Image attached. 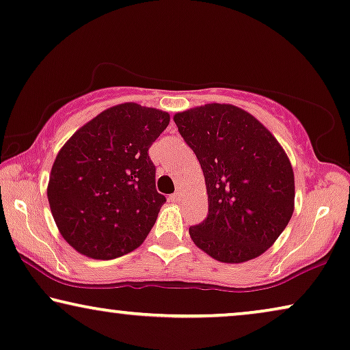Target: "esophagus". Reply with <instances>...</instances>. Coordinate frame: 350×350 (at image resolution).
<instances>
[{
  "instance_id": "obj_1",
  "label": "esophagus",
  "mask_w": 350,
  "mask_h": 350,
  "mask_svg": "<svg viewBox=\"0 0 350 350\" xmlns=\"http://www.w3.org/2000/svg\"><path fill=\"white\" fill-rule=\"evenodd\" d=\"M170 198H171V201H180V198H182V193H180L179 190H177L176 193H173V195L170 196Z\"/></svg>"
}]
</instances>
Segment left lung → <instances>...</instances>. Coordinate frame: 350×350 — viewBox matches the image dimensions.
Wrapping results in <instances>:
<instances>
[{
  "instance_id": "1",
  "label": "left lung",
  "mask_w": 350,
  "mask_h": 350,
  "mask_svg": "<svg viewBox=\"0 0 350 350\" xmlns=\"http://www.w3.org/2000/svg\"><path fill=\"white\" fill-rule=\"evenodd\" d=\"M174 122L200 161L208 190V217L189 228L193 243L224 263L262 255L293 214L287 154L254 116L231 105L193 107Z\"/></svg>"
}]
</instances>
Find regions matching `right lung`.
<instances>
[{"label": "right lung", "mask_w": 350, "mask_h": 350, "mask_svg": "<svg viewBox=\"0 0 350 350\" xmlns=\"http://www.w3.org/2000/svg\"><path fill=\"white\" fill-rule=\"evenodd\" d=\"M168 124V112L125 103L79 128L58 152L47 198L77 252L111 260L144 243L166 201L149 147Z\"/></svg>", "instance_id": "1"}]
</instances>
